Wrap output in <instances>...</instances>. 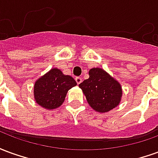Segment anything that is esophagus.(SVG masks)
Instances as JSON below:
<instances>
[{
	"label": "esophagus",
	"instance_id": "34e87169",
	"mask_svg": "<svg viewBox=\"0 0 158 158\" xmlns=\"http://www.w3.org/2000/svg\"><path fill=\"white\" fill-rule=\"evenodd\" d=\"M75 80H76V82H77V84L79 85L80 83L82 82V78H80V77H76Z\"/></svg>",
	"mask_w": 158,
	"mask_h": 158
}]
</instances>
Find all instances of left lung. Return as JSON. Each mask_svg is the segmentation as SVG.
Returning <instances> with one entry per match:
<instances>
[{
    "instance_id": "left-lung-1",
    "label": "left lung",
    "mask_w": 158,
    "mask_h": 158,
    "mask_svg": "<svg viewBox=\"0 0 158 158\" xmlns=\"http://www.w3.org/2000/svg\"><path fill=\"white\" fill-rule=\"evenodd\" d=\"M89 76L79 86L89 106L98 113H107L118 106L123 95L120 83L100 68L89 69Z\"/></svg>"
}]
</instances>
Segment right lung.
I'll return each instance as SVG.
<instances>
[{
	"label": "right lung",
	"mask_w": 158,
	"mask_h": 158,
	"mask_svg": "<svg viewBox=\"0 0 158 158\" xmlns=\"http://www.w3.org/2000/svg\"><path fill=\"white\" fill-rule=\"evenodd\" d=\"M77 83L71 76L65 75L54 68L37 79L34 85V97L37 104L52 110L62 106L67 93Z\"/></svg>",
	"instance_id": "obj_1"
}]
</instances>
